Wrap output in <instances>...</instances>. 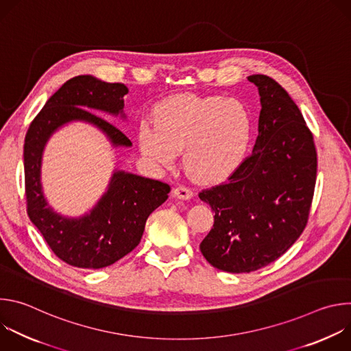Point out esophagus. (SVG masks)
<instances>
[{
  "label": "esophagus",
  "instance_id": "esophagus-1",
  "mask_svg": "<svg viewBox=\"0 0 351 351\" xmlns=\"http://www.w3.org/2000/svg\"><path fill=\"white\" fill-rule=\"evenodd\" d=\"M173 195L180 199H190L193 197V191L184 186H178L173 189Z\"/></svg>",
  "mask_w": 351,
  "mask_h": 351
}]
</instances>
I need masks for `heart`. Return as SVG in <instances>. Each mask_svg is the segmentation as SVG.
Here are the masks:
<instances>
[{
    "mask_svg": "<svg viewBox=\"0 0 351 351\" xmlns=\"http://www.w3.org/2000/svg\"><path fill=\"white\" fill-rule=\"evenodd\" d=\"M154 122L140 125L141 153L169 168L184 149V169L204 183L219 182L240 165L253 130L247 107L222 95H172L156 107Z\"/></svg>",
    "mask_w": 351,
    "mask_h": 351,
    "instance_id": "b5f03b06",
    "label": "heart"
}]
</instances>
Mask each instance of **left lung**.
Returning <instances> with one entry per match:
<instances>
[{"instance_id": "left-lung-1", "label": "left lung", "mask_w": 351, "mask_h": 351, "mask_svg": "<svg viewBox=\"0 0 351 351\" xmlns=\"http://www.w3.org/2000/svg\"><path fill=\"white\" fill-rule=\"evenodd\" d=\"M261 111L254 149L228 182L198 194L215 213L199 244L204 258L232 274L257 271L303 233L317 179L314 137L287 91L267 75H252Z\"/></svg>"}]
</instances>
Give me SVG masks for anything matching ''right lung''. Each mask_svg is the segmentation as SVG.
<instances>
[{"instance_id":"obj_1","label":"right lung","mask_w":351,"mask_h":351,"mask_svg":"<svg viewBox=\"0 0 351 351\" xmlns=\"http://www.w3.org/2000/svg\"><path fill=\"white\" fill-rule=\"evenodd\" d=\"M122 83H107L91 75L72 77L48 98L25 137V187L27 215L54 254L77 268L99 269L112 265L140 243L145 221L167 202L169 184L125 171H115L98 203L79 218L64 217L47 203L41 186L44 147L60 128L86 122L101 130L112 147L132 141L114 125L91 111L126 118Z\"/></svg>"}]
</instances>
